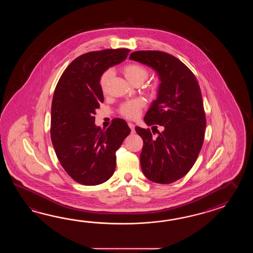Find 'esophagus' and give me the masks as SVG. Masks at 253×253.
Masks as SVG:
<instances>
[{"label":"esophagus","mask_w":253,"mask_h":253,"mask_svg":"<svg viewBox=\"0 0 253 253\" xmlns=\"http://www.w3.org/2000/svg\"><path fill=\"white\" fill-rule=\"evenodd\" d=\"M127 125H128V126L129 127H130V129H131L132 131H134V125L133 124V123H131V122H128V123H127Z\"/></svg>","instance_id":"1"}]
</instances>
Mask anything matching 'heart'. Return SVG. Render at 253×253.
<instances>
[{
	"label": "heart",
	"mask_w": 253,
	"mask_h": 253,
	"mask_svg": "<svg viewBox=\"0 0 253 253\" xmlns=\"http://www.w3.org/2000/svg\"><path fill=\"white\" fill-rule=\"evenodd\" d=\"M123 73L126 79L133 85L137 83L142 84L148 78L149 74L148 70H146L145 67L135 63L126 65L123 68ZM111 75V70H107L103 72L99 81V84L102 90H105ZM145 101L142 98H134L126 101L120 107V113L127 119H135L139 115L142 108L145 107Z\"/></svg>",
	"instance_id": "heart-1"
}]
</instances>
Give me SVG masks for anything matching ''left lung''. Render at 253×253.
Returning a JSON list of instances; mask_svg holds the SVG:
<instances>
[{
	"label": "left lung",
	"mask_w": 253,
	"mask_h": 253,
	"mask_svg": "<svg viewBox=\"0 0 253 253\" xmlns=\"http://www.w3.org/2000/svg\"><path fill=\"white\" fill-rule=\"evenodd\" d=\"M129 59L150 67L160 80L144 121L164 130L155 138L150 129L135 126L144 142L142 171L154 183H173L191 170L204 144L206 119L198 81L181 60L163 51H134Z\"/></svg>",
	"instance_id": "left-lung-1"
}]
</instances>
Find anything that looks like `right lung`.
<instances>
[{
	"instance_id": "right-lung-1",
	"label": "right lung",
	"mask_w": 253,
	"mask_h": 253,
	"mask_svg": "<svg viewBox=\"0 0 253 253\" xmlns=\"http://www.w3.org/2000/svg\"><path fill=\"white\" fill-rule=\"evenodd\" d=\"M127 48L83 54L59 79L51 104L50 137L65 171L83 185H97L113 175L116 151L131 130L115 119L107 129L95 125L96 109L104 101L99 81L104 71L126 59Z\"/></svg>"
}]
</instances>
